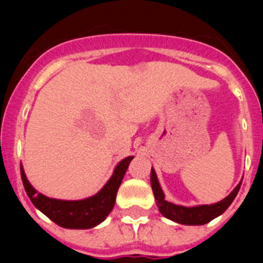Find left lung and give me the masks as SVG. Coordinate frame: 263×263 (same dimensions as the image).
I'll return each instance as SVG.
<instances>
[{
    "instance_id": "8db88e82",
    "label": "left lung",
    "mask_w": 263,
    "mask_h": 263,
    "mask_svg": "<svg viewBox=\"0 0 263 263\" xmlns=\"http://www.w3.org/2000/svg\"><path fill=\"white\" fill-rule=\"evenodd\" d=\"M150 182H152L153 192H154V197L157 200L158 210L162 215L168 220L178 222V224L183 225H204L206 222H210L211 220L216 218L217 216L222 215L225 211L228 210V206L231 205L232 201L234 200V197L237 196L241 187V180L238 184L236 185L233 191L228 195L225 199L221 201H217L215 204H204V205H195V206H184L178 205V204L170 203L164 199V194L162 191L159 182H158L157 174L155 170L152 168V174H150Z\"/></svg>"
}]
</instances>
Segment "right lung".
Returning <instances> with one entry per match:
<instances>
[{
  "label": "right lung",
  "mask_w": 263,
  "mask_h": 263,
  "mask_svg": "<svg viewBox=\"0 0 263 263\" xmlns=\"http://www.w3.org/2000/svg\"><path fill=\"white\" fill-rule=\"evenodd\" d=\"M134 157L122 159L116 166L113 175L96 195L83 200H59L38 192L30 184L21 164L23 187L36 210L45 213L55 224L67 229H90L103 222L116 203V196L129 163Z\"/></svg>",
  "instance_id": "obj_1"
}]
</instances>
